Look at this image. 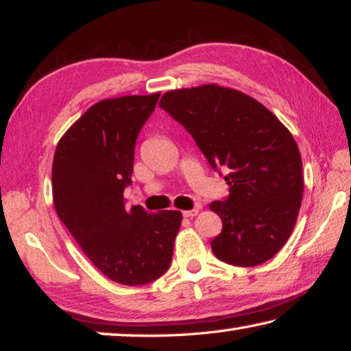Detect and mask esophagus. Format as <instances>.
Masks as SVG:
<instances>
[{"mask_svg": "<svg viewBox=\"0 0 351 351\" xmlns=\"http://www.w3.org/2000/svg\"><path fill=\"white\" fill-rule=\"evenodd\" d=\"M198 212H199V209H192V210H184L182 212V215L186 217V218H193L195 215H198Z\"/></svg>", "mask_w": 351, "mask_h": 351, "instance_id": "obj_1", "label": "esophagus"}]
</instances>
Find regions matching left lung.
<instances>
[{"label": "left lung", "mask_w": 351, "mask_h": 351, "mask_svg": "<svg viewBox=\"0 0 351 351\" xmlns=\"http://www.w3.org/2000/svg\"><path fill=\"white\" fill-rule=\"evenodd\" d=\"M159 106L192 134L213 169H229V197L209 206L223 221L213 254L234 266L274 257L293 232L304 195L289 130L258 100L215 83L167 91Z\"/></svg>", "instance_id": "1"}]
</instances>
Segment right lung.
Wrapping results in <instances>:
<instances>
[{
	"label": "right lung",
	"mask_w": 351,
	"mask_h": 351,
	"mask_svg": "<svg viewBox=\"0 0 351 351\" xmlns=\"http://www.w3.org/2000/svg\"><path fill=\"white\" fill-rule=\"evenodd\" d=\"M161 93L104 99L90 106L58 141L52 199L58 218L91 263L112 282L150 283L169 269L180 210L127 209L134 145Z\"/></svg>",
	"instance_id": "right-lung-1"
}]
</instances>
